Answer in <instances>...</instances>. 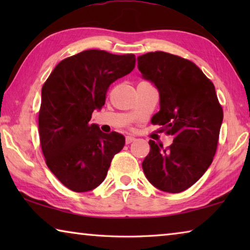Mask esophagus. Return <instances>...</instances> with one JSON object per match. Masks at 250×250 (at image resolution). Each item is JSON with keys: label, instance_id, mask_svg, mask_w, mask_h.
I'll list each match as a JSON object with an SVG mask.
<instances>
[{"label": "esophagus", "instance_id": "34e87169", "mask_svg": "<svg viewBox=\"0 0 250 250\" xmlns=\"http://www.w3.org/2000/svg\"><path fill=\"white\" fill-rule=\"evenodd\" d=\"M133 141H135V138L134 137H132V135H126V137H125V143H126V145H130V143L133 142Z\"/></svg>", "mask_w": 250, "mask_h": 250}]
</instances>
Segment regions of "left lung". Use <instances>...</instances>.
I'll return each instance as SVG.
<instances>
[{"instance_id": "8db88e82", "label": "left lung", "mask_w": 250, "mask_h": 250, "mask_svg": "<svg viewBox=\"0 0 250 250\" xmlns=\"http://www.w3.org/2000/svg\"><path fill=\"white\" fill-rule=\"evenodd\" d=\"M138 68L160 92V111L151 122L174 137L167 147L149 141L143 172L161 191L183 192L201 179L217 150L223 108L214 83L193 62L164 52L139 56Z\"/></svg>"}]
</instances>
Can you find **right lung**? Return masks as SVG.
<instances>
[{
    "mask_svg": "<svg viewBox=\"0 0 250 250\" xmlns=\"http://www.w3.org/2000/svg\"><path fill=\"white\" fill-rule=\"evenodd\" d=\"M133 54L89 49L67 57L42 88L40 140L53 174L74 192L103 183L115 154L125 146L120 133L101 132L90 125L95 109L104 104L108 88L133 70Z\"/></svg>",
    "mask_w": 250,
    "mask_h": 250,
    "instance_id": "right-lung-1",
    "label": "right lung"
}]
</instances>
